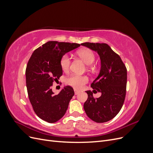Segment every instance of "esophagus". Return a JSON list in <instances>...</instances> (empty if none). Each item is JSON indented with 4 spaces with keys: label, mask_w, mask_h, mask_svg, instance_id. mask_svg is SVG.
<instances>
[{
    "label": "esophagus",
    "mask_w": 153,
    "mask_h": 153,
    "mask_svg": "<svg viewBox=\"0 0 153 153\" xmlns=\"http://www.w3.org/2000/svg\"><path fill=\"white\" fill-rule=\"evenodd\" d=\"M74 91H75V95H77V94H79V91H78L75 89V90H74Z\"/></svg>",
    "instance_id": "esophagus-1"
}]
</instances>
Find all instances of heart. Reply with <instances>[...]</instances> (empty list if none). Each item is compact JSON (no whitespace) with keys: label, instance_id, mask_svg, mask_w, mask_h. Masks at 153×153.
Here are the masks:
<instances>
[{"label":"heart","instance_id":"b5f03b06","mask_svg":"<svg viewBox=\"0 0 153 153\" xmlns=\"http://www.w3.org/2000/svg\"><path fill=\"white\" fill-rule=\"evenodd\" d=\"M79 57L87 65H91L95 61L94 53L89 49H83L77 52ZM71 59L67 54L64 55L60 61V65L64 71L69 70L70 66ZM66 84L73 87L76 89H80L88 82V78L86 76L72 75L67 77L65 80Z\"/></svg>","mask_w":153,"mask_h":153}]
</instances>
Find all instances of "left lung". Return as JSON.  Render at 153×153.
I'll return each instance as SVG.
<instances>
[{
  "label": "left lung",
  "mask_w": 153,
  "mask_h": 153,
  "mask_svg": "<svg viewBox=\"0 0 153 153\" xmlns=\"http://www.w3.org/2000/svg\"><path fill=\"white\" fill-rule=\"evenodd\" d=\"M81 45L98 52L101 60L98 76L91 87L101 92L94 99L92 91H87L88 98L84 108L92 121L101 123L112 119L121 110L126 96L127 70L119 55L106 43H84Z\"/></svg>",
  "instance_id": "8db88e82"
}]
</instances>
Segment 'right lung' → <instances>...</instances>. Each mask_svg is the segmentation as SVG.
Segmentation results:
<instances>
[{"mask_svg": "<svg viewBox=\"0 0 153 153\" xmlns=\"http://www.w3.org/2000/svg\"><path fill=\"white\" fill-rule=\"evenodd\" d=\"M80 46L78 43L48 41L34 51L27 64L26 86L30 102L38 116L49 123L65 114L74 96L73 89L64 86L57 95L52 90L53 81L62 75L61 57Z\"/></svg>", "mask_w": 153, "mask_h": 153, "instance_id": "obj_1", "label": "right lung"}]
</instances>
